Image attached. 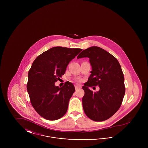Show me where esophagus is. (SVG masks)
Wrapping results in <instances>:
<instances>
[{
    "label": "esophagus",
    "instance_id": "34e87169",
    "mask_svg": "<svg viewBox=\"0 0 148 148\" xmlns=\"http://www.w3.org/2000/svg\"><path fill=\"white\" fill-rule=\"evenodd\" d=\"M81 87H82V85H75V89H79V88H80Z\"/></svg>",
    "mask_w": 148,
    "mask_h": 148
}]
</instances>
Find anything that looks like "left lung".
I'll use <instances>...</instances> for the list:
<instances>
[{
	"instance_id": "1",
	"label": "left lung",
	"mask_w": 148,
	"mask_h": 148,
	"mask_svg": "<svg viewBox=\"0 0 148 148\" xmlns=\"http://www.w3.org/2000/svg\"><path fill=\"white\" fill-rule=\"evenodd\" d=\"M84 57L89 58L92 71L83 86V109L90 119L104 121L113 116L121 105L125 92L124 74L116 58L100 47L84 50L77 58ZM92 86H99L100 90L92 92L88 89Z\"/></svg>"
}]
</instances>
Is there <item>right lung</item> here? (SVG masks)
<instances>
[{
    "label": "right lung",
    "mask_w": 148,
    "mask_h": 148,
    "mask_svg": "<svg viewBox=\"0 0 148 148\" xmlns=\"http://www.w3.org/2000/svg\"><path fill=\"white\" fill-rule=\"evenodd\" d=\"M82 50L53 47L36 57L32 64L28 72L27 91L35 111L45 119H59L66 113L69 101L75 92L74 86L66 82L59 88L55 86V83Z\"/></svg>",
    "instance_id": "add662e5"
}]
</instances>
